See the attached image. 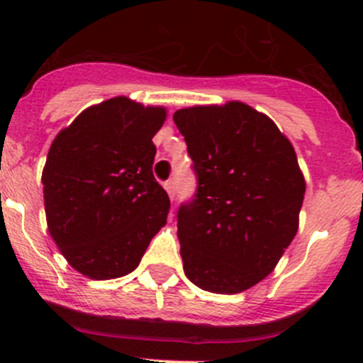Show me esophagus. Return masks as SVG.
<instances>
[{"mask_svg":"<svg viewBox=\"0 0 363 363\" xmlns=\"http://www.w3.org/2000/svg\"><path fill=\"white\" fill-rule=\"evenodd\" d=\"M164 189L166 191H168V195H169V199H172V201H174V197H175V177H169L168 181H164Z\"/></svg>","mask_w":363,"mask_h":363,"instance_id":"obj_1","label":"esophagus"}]
</instances>
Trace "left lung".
<instances>
[{
    "instance_id": "obj_1",
    "label": "left lung",
    "mask_w": 363,
    "mask_h": 363,
    "mask_svg": "<svg viewBox=\"0 0 363 363\" xmlns=\"http://www.w3.org/2000/svg\"><path fill=\"white\" fill-rule=\"evenodd\" d=\"M197 189L177 211L184 273L211 293H240L277 266L298 230L306 182L291 143L238 101L177 110Z\"/></svg>"
}]
</instances>
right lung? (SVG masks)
<instances>
[{
  "instance_id": "add662e5",
  "label": "right lung",
  "mask_w": 363,
  "mask_h": 363,
  "mask_svg": "<svg viewBox=\"0 0 363 363\" xmlns=\"http://www.w3.org/2000/svg\"><path fill=\"white\" fill-rule=\"evenodd\" d=\"M164 119V108L113 97L79 113L48 150L41 177L48 231L88 279L132 273L166 224L169 199L152 172V137Z\"/></svg>"
}]
</instances>
